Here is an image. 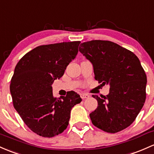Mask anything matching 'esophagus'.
I'll list each match as a JSON object with an SVG mask.
<instances>
[{"mask_svg": "<svg viewBox=\"0 0 154 154\" xmlns=\"http://www.w3.org/2000/svg\"><path fill=\"white\" fill-rule=\"evenodd\" d=\"M89 96L88 94H81V98H82V99H88V98H89Z\"/></svg>", "mask_w": 154, "mask_h": 154, "instance_id": "1", "label": "esophagus"}]
</instances>
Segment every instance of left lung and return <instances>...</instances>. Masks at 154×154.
<instances>
[{"mask_svg":"<svg viewBox=\"0 0 154 154\" xmlns=\"http://www.w3.org/2000/svg\"><path fill=\"white\" fill-rule=\"evenodd\" d=\"M80 45V52L92 63L95 80L110 87L106 96H92L98 102L90 114L93 124L109 133L126 129L134 122L146 98L147 77L139 58L109 41L92 40Z\"/></svg>","mask_w":154,"mask_h":154,"instance_id":"left-lung-1","label":"left lung"}]
</instances>
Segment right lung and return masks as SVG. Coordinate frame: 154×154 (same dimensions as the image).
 Returning <instances> with one entry per match:
<instances>
[{
	"mask_svg": "<svg viewBox=\"0 0 154 154\" xmlns=\"http://www.w3.org/2000/svg\"><path fill=\"white\" fill-rule=\"evenodd\" d=\"M80 42L38 46L20 60L11 80L13 104L23 121L36 134L52 137L67 128L70 113L81 102L80 95L69 91L54 98L52 85L63 75L76 58Z\"/></svg>",
	"mask_w": 154,
	"mask_h": 154,
	"instance_id": "obj_1",
	"label": "right lung"
}]
</instances>
